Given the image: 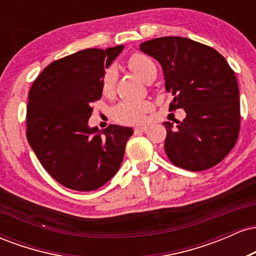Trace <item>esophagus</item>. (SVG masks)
<instances>
[{
    "mask_svg": "<svg viewBox=\"0 0 256 256\" xmlns=\"http://www.w3.org/2000/svg\"><path fill=\"white\" fill-rule=\"evenodd\" d=\"M146 128H148V126H137V128H134V134H142V132L146 131Z\"/></svg>",
    "mask_w": 256,
    "mask_h": 256,
    "instance_id": "34e87169",
    "label": "esophagus"
}]
</instances>
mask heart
Listing matches in <instances>:
<instances>
[{
	"label": "heart",
	"instance_id": "heart-1",
	"mask_svg": "<svg viewBox=\"0 0 256 256\" xmlns=\"http://www.w3.org/2000/svg\"><path fill=\"white\" fill-rule=\"evenodd\" d=\"M128 67L146 83L152 78H156V64L148 55L142 52H134L128 61ZM116 80V70L114 67H108L102 77V92L104 95H110L114 90ZM150 108L148 102L122 101L114 108L113 116L120 124H142L146 120V113Z\"/></svg>",
	"mask_w": 256,
	"mask_h": 256
}]
</instances>
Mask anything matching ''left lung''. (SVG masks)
Returning <instances> with one entry per match:
<instances>
[{
    "mask_svg": "<svg viewBox=\"0 0 256 256\" xmlns=\"http://www.w3.org/2000/svg\"><path fill=\"white\" fill-rule=\"evenodd\" d=\"M156 58L172 94L170 110L183 108V122H166L165 152L173 165L204 171L218 165L237 142L240 91L234 70L216 49L184 37H160L140 44Z\"/></svg>",
    "mask_w": 256,
    "mask_h": 256,
    "instance_id": "8db88e82",
    "label": "left lung"
}]
</instances>
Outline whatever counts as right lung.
Instances as JSON below:
<instances>
[{
	"mask_svg": "<svg viewBox=\"0 0 256 256\" xmlns=\"http://www.w3.org/2000/svg\"><path fill=\"white\" fill-rule=\"evenodd\" d=\"M124 46L84 49L55 60L28 92L26 137L55 180L77 192H92L118 172L131 128L110 125L100 132L88 120L102 98V77Z\"/></svg>",
	"mask_w": 256,
	"mask_h": 256,
	"instance_id": "right-lung-1",
	"label": "right lung"
}]
</instances>
